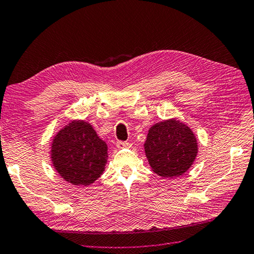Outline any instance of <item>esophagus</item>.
<instances>
[{"label":"esophagus","instance_id":"esophagus-1","mask_svg":"<svg viewBox=\"0 0 254 254\" xmlns=\"http://www.w3.org/2000/svg\"><path fill=\"white\" fill-rule=\"evenodd\" d=\"M117 146L119 147V149H121V147H130L131 144L128 142H126V141H118Z\"/></svg>","mask_w":254,"mask_h":254}]
</instances>
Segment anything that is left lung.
<instances>
[{
    "mask_svg": "<svg viewBox=\"0 0 254 254\" xmlns=\"http://www.w3.org/2000/svg\"><path fill=\"white\" fill-rule=\"evenodd\" d=\"M144 151L152 171L160 177L174 178L191 168L197 154V142L187 124L169 119L150 127Z\"/></svg>",
    "mask_w": 254,
    "mask_h": 254,
    "instance_id": "8db88e82",
    "label": "left lung"
}]
</instances>
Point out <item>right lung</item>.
Segmentation results:
<instances>
[{"mask_svg":"<svg viewBox=\"0 0 254 254\" xmlns=\"http://www.w3.org/2000/svg\"><path fill=\"white\" fill-rule=\"evenodd\" d=\"M51 160L57 172L73 186H90L103 173L108 145L90 123L73 120L54 136Z\"/></svg>","mask_w":254,"mask_h":254,"instance_id":"right-lung-1","label":"right lung"}]
</instances>
